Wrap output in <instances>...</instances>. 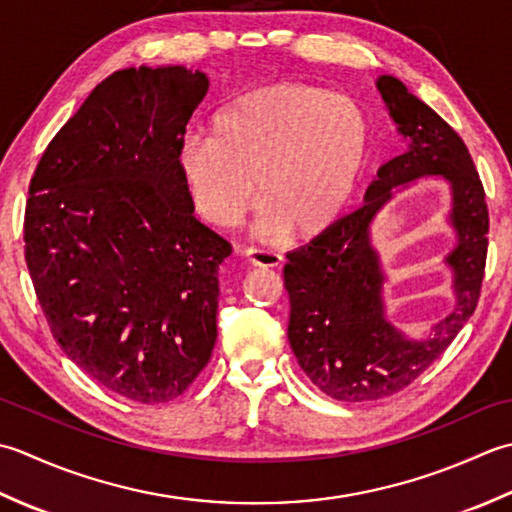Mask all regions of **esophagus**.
Listing matches in <instances>:
<instances>
[{
    "mask_svg": "<svg viewBox=\"0 0 512 512\" xmlns=\"http://www.w3.org/2000/svg\"><path fill=\"white\" fill-rule=\"evenodd\" d=\"M241 256L254 267H278L283 263V256L280 254L269 252V249H258V247H245Z\"/></svg>",
    "mask_w": 512,
    "mask_h": 512,
    "instance_id": "esophagus-1",
    "label": "esophagus"
}]
</instances>
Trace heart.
Returning a JSON list of instances; mask_svg holds the SVG:
<instances>
[{"label": "heart", "mask_w": 512, "mask_h": 512, "mask_svg": "<svg viewBox=\"0 0 512 512\" xmlns=\"http://www.w3.org/2000/svg\"><path fill=\"white\" fill-rule=\"evenodd\" d=\"M369 123L351 97L307 83H274L229 103L210 134H190L176 168L205 221L236 225L263 198L260 234L327 229L356 192Z\"/></svg>", "instance_id": "1"}]
</instances>
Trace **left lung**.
I'll list each match as a JSON object with an SVG mask.
<instances>
[{"label": "left lung", "instance_id": "8db88e82", "mask_svg": "<svg viewBox=\"0 0 512 512\" xmlns=\"http://www.w3.org/2000/svg\"><path fill=\"white\" fill-rule=\"evenodd\" d=\"M375 88L406 150L378 170L360 210L289 252L283 269L291 351L309 380L340 402L387 398L442 356L477 307L488 249L484 187L464 141L398 77L382 75ZM422 178H440L452 192L447 224L456 232V247L445 264L454 276L456 305L422 339H413L386 316L388 277L370 227L395 193Z\"/></svg>", "mask_w": 512, "mask_h": 512}]
</instances>
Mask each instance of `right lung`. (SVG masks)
Returning a JSON list of instances; mask_svg holds the SVG:
<instances>
[{"label": "right lung", "instance_id": "obj_1", "mask_svg": "<svg viewBox=\"0 0 512 512\" xmlns=\"http://www.w3.org/2000/svg\"><path fill=\"white\" fill-rule=\"evenodd\" d=\"M207 88L183 66L112 72L28 187L26 265L52 336L101 387L141 404L179 398L216 342L232 245L196 221L176 168Z\"/></svg>", "mask_w": 512, "mask_h": 512}]
</instances>
